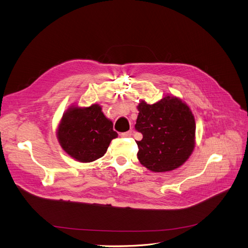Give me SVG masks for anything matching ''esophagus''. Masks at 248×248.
Masks as SVG:
<instances>
[{
  "label": "esophagus",
  "instance_id": "1",
  "mask_svg": "<svg viewBox=\"0 0 248 248\" xmlns=\"http://www.w3.org/2000/svg\"><path fill=\"white\" fill-rule=\"evenodd\" d=\"M131 135H132V130H129V131H127V132H123V133H121V134H120V136H121V137H123V138L130 137Z\"/></svg>",
  "mask_w": 248,
  "mask_h": 248
}]
</instances>
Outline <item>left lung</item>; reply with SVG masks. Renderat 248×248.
<instances>
[{
	"mask_svg": "<svg viewBox=\"0 0 248 248\" xmlns=\"http://www.w3.org/2000/svg\"><path fill=\"white\" fill-rule=\"evenodd\" d=\"M135 128L140 163L153 172H167L184 164L195 147V119L180 98L166 95L150 105L141 100Z\"/></svg>",
	"mask_w": 248,
	"mask_h": 248,
	"instance_id": "obj_1",
	"label": "left lung"
}]
</instances>
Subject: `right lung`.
Masks as SVG:
<instances>
[{"label": "right lung", "mask_w": 248, "mask_h": 248, "mask_svg": "<svg viewBox=\"0 0 248 248\" xmlns=\"http://www.w3.org/2000/svg\"><path fill=\"white\" fill-rule=\"evenodd\" d=\"M118 134L102 107L71 106L63 114L57 128V138L63 150L73 159L88 163L103 156L112 139Z\"/></svg>", "instance_id": "add662e5"}]
</instances>
